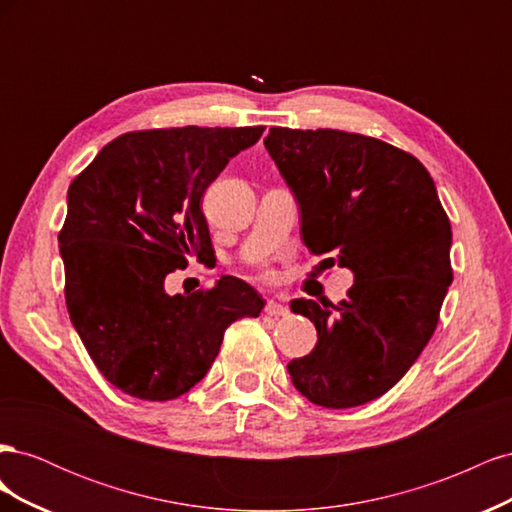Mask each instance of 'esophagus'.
<instances>
[{
	"mask_svg": "<svg viewBox=\"0 0 512 512\" xmlns=\"http://www.w3.org/2000/svg\"><path fill=\"white\" fill-rule=\"evenodd\" d=\"M265 312L269 314V316H286L288 314V305H284V303H280V301H269L267 303V307H265Z\"/></svg>",
	"mask_w": 512,
	"mask_h": 512,
	"instance_id": "1",
	"label": "esophagus"
}]
</instances>
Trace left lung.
I'll list each match as a JSON object with an SVG mask.
<instances>
[{
  "instance_id": "8db88e82",
  "label": "left lung",
  "mask_w": 512,
  "mask_h": 512,
  "mask_svg": "<svg viewBox=\"0 0 512 512\" xmlns=\"http://www.w3.org/2000/svg\"><path fill=\"white\" fill-rule=\"evenodd\" d=\"M265 147L297 200L309 252L354 275L339 305L290 303L318 342L288 374L316 406H363L404 378L436 331L453 282L451 222L427 168L378 138L271 128Z\"/></svg>"
}]
</instances>
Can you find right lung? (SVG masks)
Returning a JSON list of instances; mask_svg holds the SVG:
<instances>
[{
	"mask_svg": "<svg viewBox=\"0 0 512 512\" xmlns=\"http://www.w3.org/2000/svg\"><path fill=\"white\" fill-rule=\"evenodd\" d=\"M256 128L128 132L102 147L68 188L59 232L66 305L102 376L138 399L168 401L205 378L224 331L265 301L228 277L168 294L166 275L213 252L203 194Z\"/></svg>",
	"mask_w": 512,
	"mask_h": 512,
	"instance_id": "right-lung-1",
	"label": "right lung"
}]
</instances>
